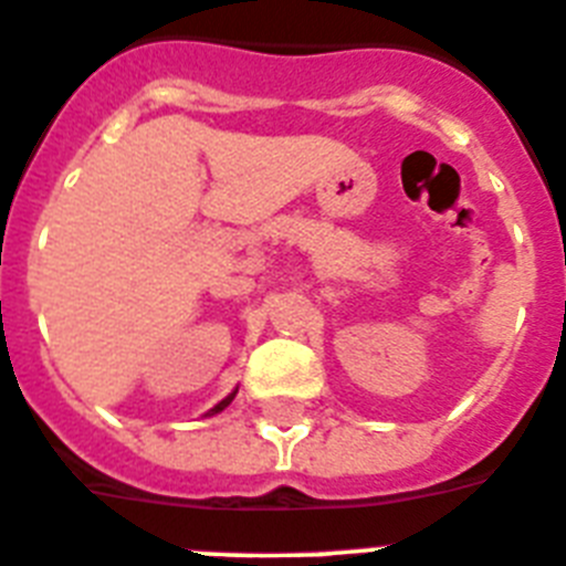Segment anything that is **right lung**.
I'll list each match as a JSON object with an SVG mask.
<instances>
[{
    "mask_svg": "<svg viewBox=\"0 0 566 566\" xmlns=\"http://www.w3.org/2000/svg\"><path fill=\"white\" fill-rule=\"evenodd\" d=\"M234 394H238V391H232V394H229V397H227V399H221V402L214 405V408H212V411H209V413H207V417H212V413H221V411H223V408H227V405H229V402H232V399H234Z\"/></svg>",
    "mask_w": 566,
    "mask_h": 566,
    "instance_id": "add662e5",
    "label": "right lung"
}]
</instances>
